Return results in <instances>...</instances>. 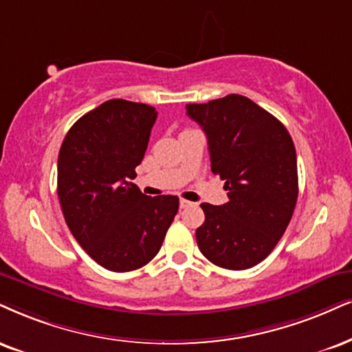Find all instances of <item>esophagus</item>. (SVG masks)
<instances>
[{"label":"esophagus","mask_w":352,"mask_h":352,"mask_svg":"<svg viewBox=\"0 0 352 352\" xmlns=\"http://www.w3.org/2000/svg\"><path fill=\"white\" fill-rule=\"evenodd\" d=\"M192 206H194V202L186 201V199H181V201H179V207H181V209H186V207H192Z\"/></svg>","instance_id":"esophagus-1"}]
</instances>
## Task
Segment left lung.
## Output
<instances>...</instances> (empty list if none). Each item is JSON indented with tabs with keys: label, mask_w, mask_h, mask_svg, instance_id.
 Segmentation results:
<instances>
[{
	"label": "left lung",
	"mask_w": 352,
	"mask_h": 352,
	"mask_svg": "<svg viewBox=\"0 0 352 352\" xmlns=\"http://www.w3.org/2000/svg\"><path fill=\"white\" fill-rule=\"evenodd\" d=\"M186 109L206 132L210 169L228 190L223 206L201 204L206 220L196 230L199 250L215 266L253 267L274 250L296 209L292 137L274 116L240 94Z\"/></svg>",
	"instance_id": "obj_1"
}]
</instances>
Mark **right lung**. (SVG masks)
I'll use <instances>...</instances> for the list:
<instances>
[{
    "label": "right lung",
    "instance_id": "1",
    "mask_svg": "<svg viewBox=\"0 0 352 352\" xmlns=\"http://www.w3.org/2000/svg\"><path fill=\"white\" fill-rule=\"evenodd\" d=\"M148 104L111 99L76 120L60 146L56 192L81 248L102 267L129 272L158 254L179 209L132 183L156 120Z\"/></svg>",
    "mask_w": 352,
    "mask_h": 352
}]
</instances>
